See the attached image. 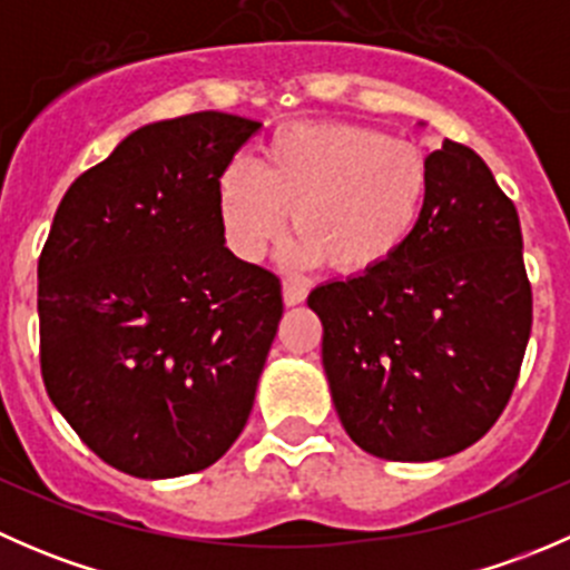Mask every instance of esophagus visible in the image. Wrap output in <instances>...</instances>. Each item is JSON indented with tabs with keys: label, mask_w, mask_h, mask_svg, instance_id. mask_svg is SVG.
<instances>
[{
	"label": "esophagus",
	"mask_w": 570,
	"mask_h": 570,
	"mask_svg": "<svg viewBox=\"0 0 570 570\" xmlns=\"http://www.w3.org/2000/svg\"><path fill=\"white\" fill-rule=\"evenodd\" d=\"M308 286L301 281H284V303L286 306H297V303L306 301Z\"/></svg>",
	"instance_id": "34e87169"
}]
</instances>
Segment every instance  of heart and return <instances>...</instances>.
I'll return each instance as SVG.
<instances>
[{
    "label": "heart",
    "instance_id": "b5f03b06",
    "mask_svg": "<svg viewBox=\"0 0 570 570\" xmlns=\"http://www.w3.org/2000/svg\"><path fill=\"white\" fill-rule=\"evenodd\" d=\"M428 189L430 165L413 142L358 124H292L264 140L258 168L232 159L220 170L217 217L234 256L253 262L292 209V256L353 275L411 239Z\"/></svg>",
    "mask_w": 570,
    "mask_h": 570
}]
</instances>
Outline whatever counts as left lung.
<instances>
[{
    "label": "left lung",
    "mask_w": 570,
    "mask_h": 570,
    "mask_svg": "<svg viewBox=\"0 0 570 570\" xmlns=\"http://www.w3.org/2000/svg\"><path fill=\"white\" fill-rule=\"evenodd\" d=\"M422 220L389 262L308 295L350 439L383 461L463 452L497 424L532 331L513 200L455 140L428 157Z\"/></svg>",
    "instance_id": "obj_1"
}]
</instances>
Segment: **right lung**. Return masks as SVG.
Instances as JSON below:
<instances>
[{
  "label": "right lung",
  "mask_w": 570,
  "mask_h": 570,
  "mask_svg": "<svg viewBox=\"0 0 570 570\" xmlns=\"http://www.w3.org/2000/svg\"><path fill=\"white\" fill-rule=\"evenodd\" d=\"M258 120L193 112L131 131L57 206L38 258L40 372L124 474H193L250 416L281 281L226 248L217 178Z\"/></svg>",
  "instance_id": "right-lung-1"
}]
</instances>
